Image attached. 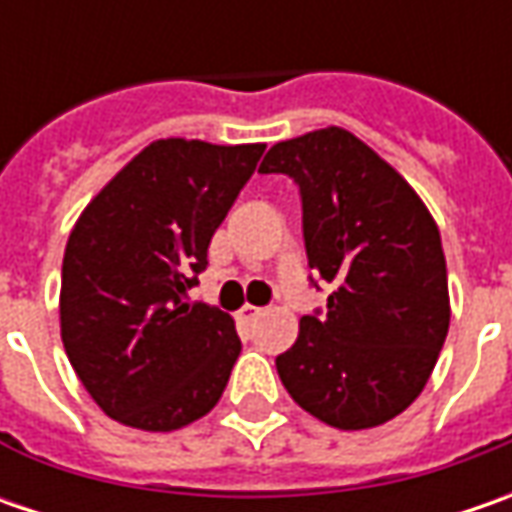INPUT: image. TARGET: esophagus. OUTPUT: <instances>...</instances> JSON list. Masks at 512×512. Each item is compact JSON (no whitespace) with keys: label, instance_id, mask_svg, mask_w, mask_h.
Returning <instances> with one entry per match:
<instances>
[{"label":"esophagus","instance_id":"34e87169","mask_svg":"<svg viewBox=\"0 0 512 512\" xmlns=\"http://www.w3.org/2000/svg\"><path fill=\"white\" fill-rule=\"evenodd\" d=\"M239 322H245V325H250V322H256L259 316H262V307H256V305H242L239 307Z\"/></svg>","mask_w":512,"mask_h":512}]
</instances>
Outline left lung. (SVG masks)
Wrapping results in <instances>:
<instances>
[{
	"label": "left lung",
	"mask_w": 512,
	"mask_h": 512,
	"mask_svg": "<svg viewBox=\"0 0 512 512\" xmlns=\"http://www.w3.org/2000/svg\"><path fill=\"white\" fill-rule=\"evenodd\" d=\"M259 173L299 182L310 267L333 285L276 356L293 402L339 430L396 419L419 399L450 327L439 225L359 136L322 128L267 150Z\"/></svg>",
	"instance_id": "obj_1"
}]
</instances>
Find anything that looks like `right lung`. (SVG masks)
Wrapping results in <instances>:
<instances>
[{"label":"right lung","mask_w":512,"mask_h":512,"mask_svg":"<svg viewBox=\"0 0 512 512\" xmlns=\"http://www.w3.org/2000/svg\"><path fill=\"white\" fill-rule=\"evenodd\" d=\"M262 153V142L156 139L70 230L62 344L90 399L119 424L170 433L222 399L242 350L233 316L185 299Z\"/></svg>","instance_id":"obj_1"}]
</instances>
